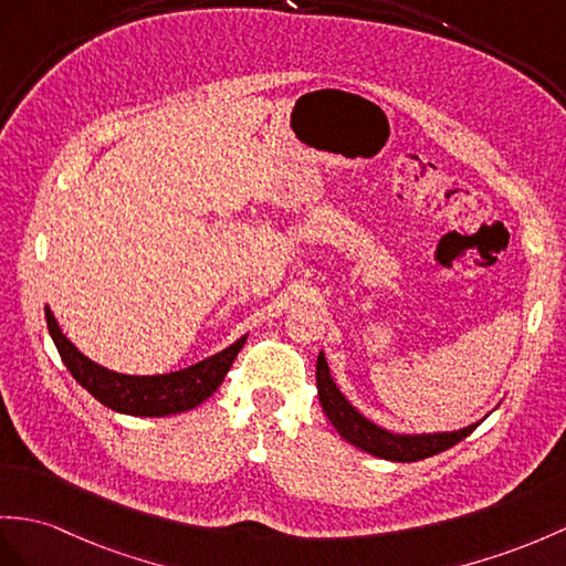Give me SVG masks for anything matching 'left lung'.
<instances>
[{
  "label": "left lung",
  "mask_w": 566,
  "mask_h": 566,
  "mask_svg": "<svg viewBox=\"0 0 566 566\" xmlns=\"http://www.w3.org/2000/svg\"><path fill=\"white\" fill-rule=\"evenodd\" d=\"M316 389H319V403L326 412V418L331 424L336 427L338 434L346 439V442L360 447L363 451L371 453V457L387 459V461H398V463H412V461H422L430 459L439 451H447L453 444H459L461 439L471 434L475 424H468L459 432H444V434H391L387 430H381L375 422H369L363 418L343 396L334 379L328 375V365L324 353L316 357Z\"/></svg>",
  "instance_id": "8db88e82"
}]
</instances>
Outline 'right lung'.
<instances>
[{"label":"right lung","instance_id":"right-lung-1","mask_svg":"<svg viewBox=\"0 0 566 566\" xmlns=\"http://www.w3.org/2000/svg\"><path fill=\"white\" fill-rule=\"evenodd\" d=\"M45 319L62 363L72 371V377L81 387L93 398H98L109 410L142 418H163L172 416V412L197 408L223 384L230 365L235 363V357L247 340L240 338L218 355L206 357V360L187 369L170 371V375L132 377L109 371L88 360L84 353H78L74 343L66 340V336L60 331L50 307H45Z\"/></svg>","mask_w":566,"mask_h":566}]
</instances>
